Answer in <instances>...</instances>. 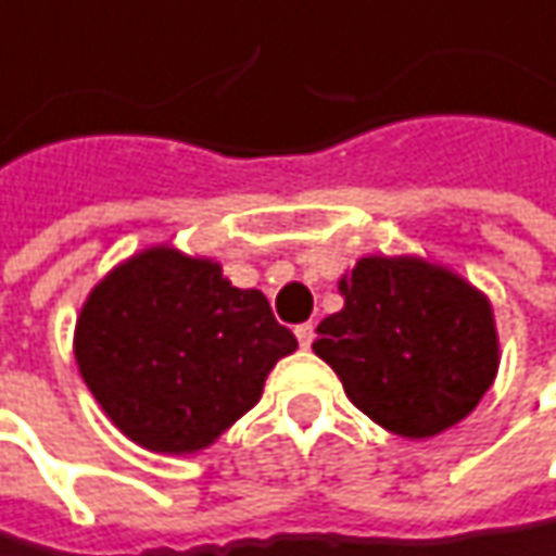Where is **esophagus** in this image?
I'll use <instances>...</instances> for the list:
<instances>
[{"mask_svg": "<svg viewBox=\"0 0 556 556\" xmlns=\"http://www.w3.org/2000/svg\"><path fill=\"white\" fill-rule=\"evenodd\" d=\"M294 334H298V343L309 350V343H313V323H301V326L294 328Z\"/></svg>", "mask_w": 556, "mask_h": 556, "instance_id": "esophagus-1", "label": "esophagus"}]
</instances>
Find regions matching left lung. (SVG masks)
<instances>
[{
    "label": "left lung",
    "instance_id": "1",
    "mask_svg": "<svg viewBox=\"0 0 556 556\" xmlns=\"http://www.w3.org/2000/svg\"><path fill=\"white\" fill-rule=\"evenodd\" d=\"M343 309L313 353L350 402L402 438H432L468 417L496 377L493 309L466 279L422 258H362L341 279Z\"/></svg>",
    "mask_w": 556,
    "mask_h": 556
}]
</instances>
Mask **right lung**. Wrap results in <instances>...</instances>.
<instances>
[{
	"label": "right lung",
	"instance_id": "1",
	"mask_svg": "<svg viewBox=\"0 0 556 556\" xmlns=\"http://www.w3.org/2000/svg\"><path fill=\"white\" fill-rule=\"evenodd\" d=\"M294 334L258 289L167 247L136 255L90 292L75 358L124 435L157 453H194L262 399Z\"/></svg>",
	"mask_w": 556,
	"mask_h": 556
}]
</instances>
